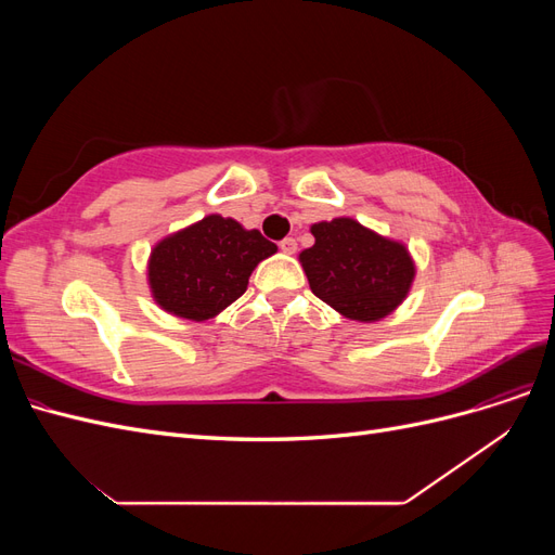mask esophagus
<instances>
[{"instance_id":"obj_1","label":"esophagus","mask_w":555,"mask_h":555,"mask_svg":"<svg viewBox=\"0 0 555 555\" xmlns=\"http://www.w3.org/2000/svg\"><path fill=\"white\" fill-rule=\"evenodd\" d=\"M280 249L284 251V255H294V251L298 249V243H296L294 238H284V241L280 243Z\"/></svg>"}]
</instances>
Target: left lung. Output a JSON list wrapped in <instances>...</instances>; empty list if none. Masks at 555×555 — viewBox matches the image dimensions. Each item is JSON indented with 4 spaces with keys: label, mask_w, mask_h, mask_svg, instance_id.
Masks as SVG:
<instances>
[{
    "label": "left lung",
    "mask_w": 555,
    "mask_h": 555,
    "mask_svg": "<svg viewBox=\"0 0 555 555\" xmlns=\"http://www.w3.org/2000/svg\"><path fill=\"white\" fill-rule=\"evenodd\" d=\"M314 245L298 255L310 289L351 322L373 324L408 298L416 263L402 241L386 238L354 217L310 227Z\"/></svg>",
    "instance_id": "obj_1"
}]
</instances>
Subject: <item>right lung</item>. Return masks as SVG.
Segmentation results:
<instances>
[{
  "label": "right lung",
  "mask_w": 555,
  "mask_h": 555,
  "mask_svg": "<svg viewBox=\"0 0 555 555\" xmlns=\"http://www.w3.org/2000/svg\"><path fill=\"white\" fill-rule=\"evenodd\" d=\"M278 245L233 217L206 215L155 243L147 257V287L155 304L190 322L215 319L238 300L255 268Z\"/></svg>",
  "instance_id": "1"
}]
</instances>
